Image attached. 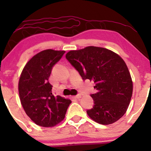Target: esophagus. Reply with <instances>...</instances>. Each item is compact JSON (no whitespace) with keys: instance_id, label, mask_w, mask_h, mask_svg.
Returning a JSON list of instances; mask_svg holds the SVG:
<instances>
[{"instance_id":"34e87169","label":"esophagus","mask_w":151,"mask_h":151,"mask_svg":"<svg viewBox=\"0 0 151 151\" xmlns=\"http://www.w3.org/2000/svg\"><path fill=\"white\" fill-rule=\"evenodd\" d=\"M81 97V94H78V95H77V96H74V99H80Z\"/></svg>"}]
</instances>
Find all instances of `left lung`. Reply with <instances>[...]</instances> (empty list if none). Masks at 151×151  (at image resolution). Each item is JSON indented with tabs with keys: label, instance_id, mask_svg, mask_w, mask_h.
<instances>
[{
	"label": "left lung",
	"instance_id": "1",
	"mask_svg": "<svg viewBox=\"0 0 151 151\" xmlns=\"http://www.w3.org/2000/svg\"><path fill=\"white\" fill-rule=\"evenodd\" d=\"M66 58L84 80L93 81V107L86 111L98 124L109 125L125 114L133 93V81L124 60L111 50L89 46L70 50Z\"/></svg>",
	"mask_w": 151,
	"mask_h": 151
}]
</instances>
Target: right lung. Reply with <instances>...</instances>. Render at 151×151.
Listing matches in <instances>:
<instances>
[{"instance_id": "right-lung-1", "label": "right lung", "mask_w": 151, "mask_h": 151, "mask_svg": "<svg viewBox=\"0 0 151 151\" xmlns=\"http://www.w3.org/2000/svg\"><path fill=\"white\" fill-rule=\"evenodd\" d=\"M64 50H45L27 62L18 82L20 102L35 124L52 127L65 119L70 99L54 96L49 82L52 69L65 54Z\"/></svg>"}]
</instances>
